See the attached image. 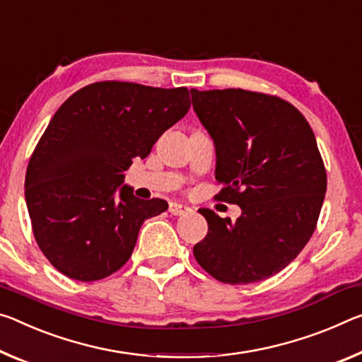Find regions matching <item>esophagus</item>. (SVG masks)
Segmentation results:
<instances>
[{
	"mask_svg": "<svg viewBox=\"0 0 362 362\" xmlns=\"http://www.w3.org/2000/svg\"><path fill=\"white\" fill-rule=\"evenodd\" d=\"M169 212L172 216H185L188 212H192V209L188 208L185 204H180V203H170L169 204Z\"/></svg>",
	"mask_w": 362,
	"mask_h": 362,
	"instance_id": "esophagus-1",
	"label": "esophagus"
}]
</instances>
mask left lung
Masks as SVG:
<instances>
[{
    "label": "left lung",
    "instance_id": "8db88e82",
    "mask_svg": "<svg viewBox=\"0 0 362 362\" xmlns=\"http://www.w3.org/2000/svg\"><path fill=\"white\" fill-rule=\"evenodd\" d=\"M190 91L214 143V174L223 187L217 198L242 208L235 222L199 209L208 235L193 255L219 282H261L300 255L317 223L327 174L314 132L277 96L242 88Z\"/></svg>",
    "mask_w": 362,
    "mask_h": 362
}]
</instances>
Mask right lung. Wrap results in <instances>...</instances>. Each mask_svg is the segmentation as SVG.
<instances>
[{
	"instance_id": "1",
	"label": "right lung",
	"mask_w": 362,
	"mask_h": 362,
	"mask_svg": "<svg viewBox=\"0 0 362 362\" xmlns=\"http://www.w3.org/2000/svg\"><path fill=\"white\" fill-rule=\"evenodd\" d=\"M188 109L185 87L129 82L91 83L62 103L25 174L33 235L57 271L93 282L129 261L141 223L168 202L136 198L124 172Z\"/></svg>"
}]
</instances>
